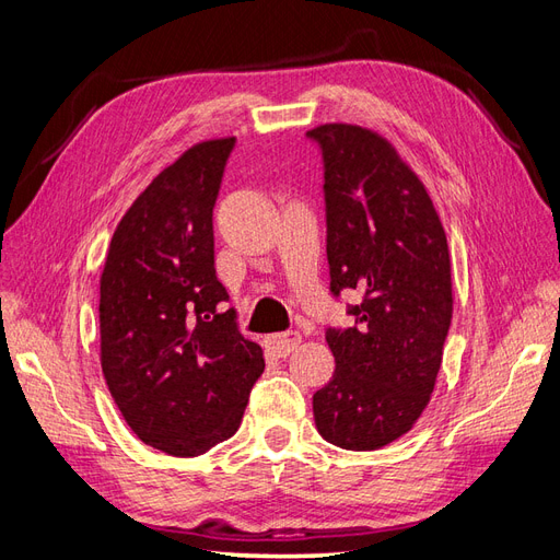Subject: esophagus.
<instances>
[{
    "label": "esophagus",
    "instance_id": "obj_1",
    "mask_svg": "<svg viewBox=\"0 0 560 560\" xmlns=\"http://www.w3.org/2000/svg\"><path fill=\"white\" fill-rule=\"evenodd\" d=\"M268 346L273 350L278 358H287V354L294 352L301 346V334L299 331H284V334H276L268 338Z\"/></svg>",
    "mask_w": 560,
    "mask_h": 560
}]
</instances>
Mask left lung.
<instances>
[{
    "instance_id": "left-lung-1",
    "label": "left lung",
    "mask_w": 560,
    "mask_h": 560,
    "mask_svg": "<svg viewBox=\"0 0 560 560\" xmlns=\"http://www.w3.org/2000/svg\"><path fill=\"white\" fill-rule=\"evenodd\" d=\"M325 159L331 292L358 290L354 327L327 329L336 371L313 395L322 439L376 451L430 404L453 317L446 233L425 184L381 132L308 130Z\"/></svg>"
}]
</instances>
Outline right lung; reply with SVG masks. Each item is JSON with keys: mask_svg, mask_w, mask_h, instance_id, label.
Segmentation results:
<instances>
[{"mask_svg": "<svg viewBox=\"0 0 560 560\" xmlns=\"http://www.w3.org/2000/svg\"><path fill=\"white\" fill-rule=\"evenodd\" d=\"M235 138L189 147L118 222L100 276V364L144 444L194 457L241 428L264 350L214 273L212 208Z\"/></svg>", "mask_w": 560, "mask_h": 560, "instance_id": "right-lung-1", "label": "right lung"}]
</instances>
